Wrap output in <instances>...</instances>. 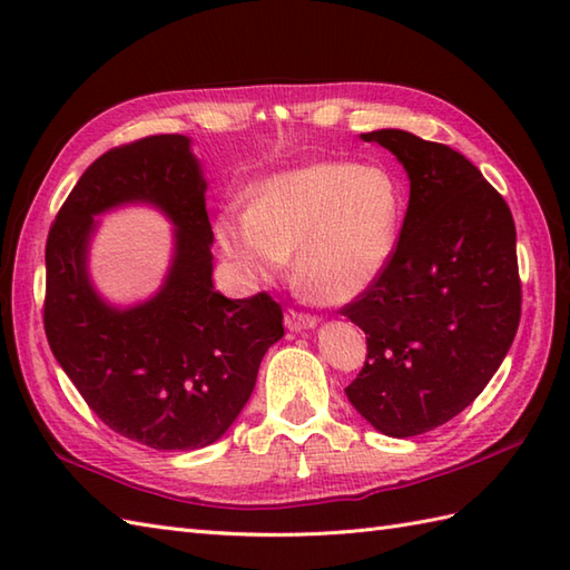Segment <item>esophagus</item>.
<instances>
[{
    "label": "esophagus",
    "mask_w": 570,
    "mask_h": 570,
    "mask_svg": "<svg viewBox=\"0 0 570 570\" xmlns=\"http://www.w3.org/2000/svg\"><path fill=\"white\" fill-rule=\"evenodd\" d=\"M284 323H286L288 331H311V328H316V325H318V318L292 308V311H286Z\"/></svg>",
    "instance_id": "obj_1"
}]
</instances>
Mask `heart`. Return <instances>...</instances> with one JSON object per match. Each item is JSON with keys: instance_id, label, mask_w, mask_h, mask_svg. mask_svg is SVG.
<instances>
[{"instance_id": "1", "label": "heart", "mask_w": 570, "mask_h": 570, "mask_svg": "<svg viewBox=\"0 0 570 570\" xmlns=\"http://www.w3.org/2000/svg\"><path fill=\"white\" fill-rule=\"evenodd\" d=\"M402 188L382 166L316 161L254 188L252 208H225L215 235L249 276H296L321 304H347L377 282L396 249Z\"/></svg>"}]
</instances>
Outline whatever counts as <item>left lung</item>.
Returning a JSON list of instances; mask_svg holds the SVG:
<instances>
[{
    "label": "left lung",
    "mask_w": 570,
    "mask_h": 570,
    "mask_svg": "<svg viewBox=\"0 0 570 570\" xmlns=\"http://www.w3.org/2000/svg\"><path fill=\"white\" fill-rule=\"evenodd\" d=\"M409 176V208L386 269L341 308L367 335L345 394L392 439L443 426L475 402L510 350L522 284L510 205L478 166L404 129L360 135Z\"/></svg>",
    "instance_id": "left-lung-1"
}]
</instances>
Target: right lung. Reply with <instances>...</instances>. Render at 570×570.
Segmentation results:
<instances>
[{"label":"right lung","instance_id":"add662e5","mask_svg":"<svg viewBox=\"0 0 570 570\" xmlns=\"http://www.w3.org/2000/svg\"><path fill=\"white\" fill-rule=\"evenodd\" d=\"M205 188L188 137H144L88 166L46 242L43 328L58 365L105 426L156 451L220 439L284 335L269 294L215 292ZM129 202L154 204L177 225L175 257L159 293L117 309L94 292L87 249L94 215Z\"/></svg>","mask_w":570,"mask_h":570}]
</instances>
